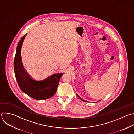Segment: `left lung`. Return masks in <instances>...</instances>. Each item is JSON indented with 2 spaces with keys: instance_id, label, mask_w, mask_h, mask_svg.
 <instances>
[{
  "instance_id": "1",
  "label": "left lung",
  "mask_w": 134,
  "mask_h": 134,
  "mask_svg": "<svg viewBox=\"0 0 134 134\" xmlns=\"http://www.w3.org/2000/svg\"><path fill=\"white\" fill-rule=\"evenodd\" d=\"M76 95H77V96H78V98H79V99H81V100H82V101H83V102H87V101H86V100H83V99H82V98H80V97H79V96H78V95H77V94H76Z\"/></svg>"
}]
</instances>
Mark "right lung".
Wrapping results in <instances>:
<instances>
[{"mask_svg": "<svg viewBox=\"0 0 134 134\" xmlns=\"http://www.w3.org/2000/svg\"><path fill=\"white\" fill-rule=\"evenodd\" d=\"M27 34L19 41L14 62V71L18 84L26 95L36 100H44L55 95L61 77L64 73L54 74L41 80L33 79L24 68L21 56L23 42Z\"/></svg>", "mask_w": 134, "mask_h": 134, "instance_id": "add662e5", "label": "right lung"}]
</instances>
